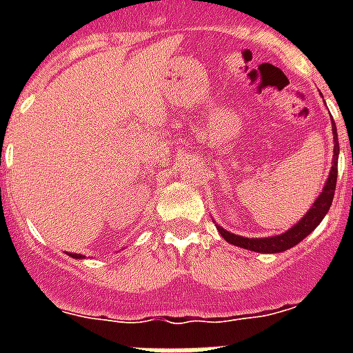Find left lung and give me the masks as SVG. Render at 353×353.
I'll return each mask as SVG.
<instances>
[{
  "label": "left lung",
  "mask_w": 353,
  "mask_h": 353,
  "mask_svg": "<svg viewBox=\"0 0 353 353\" xmlns=\"http://www.w3.org/2000/svg\"><path fill=\"white\" fill-rule=\"evenodd\" d=\"M334 121V119H332ZM332 128H334V161H332V168H330V176L326 179V185H324L323 192L319 194V198L315 199V203L312 205V209L307 210L304 218L299 220V223L288 229L282 234L269 236V238H243V236L232 234V232L225 231L223 227L216 225L218 232L223 236V240L232 243V245L243 247V249H249V251L254 252H282L291 249L293 245H296L299 241H302L310 232L315 229V227L324 220V216L328 214L330 207H332V201H334L335 187H337V157H339V143H337V128H335V122H332Z\"/></svg>",
  "instance_id": "8db88e82"
}]
</instances>
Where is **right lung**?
Listing matches in <instances>:
<instances>
[{
  "label": "right lung",
  "instance_id": "1",
  "mask_svg": "<svg viewBox=\"0 0 353 353\" xmlns=\"http://www.w3.org/2000/svg\"><path fill=\"white\" fill-rule=\"evenodd\" d=\"M69 256H73V258H84V256H82V254H77V252H71Z\"/></svg>",
  "mask_w": 353,
  "mask_h": 353
}]
</instances>
